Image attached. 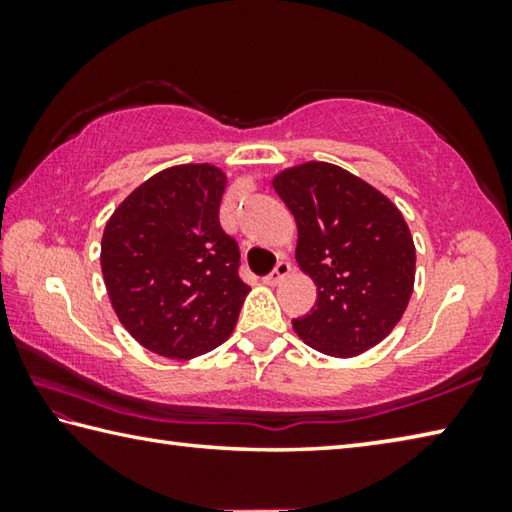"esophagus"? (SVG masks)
<instances>
[{
	"label": "esophagus",
	"mask_w": 512,
	"mask_h": 512,
	"mask_svg": "<svg viewBox=\"0 0 512 512\" xmlns=\"http://www.w3.org/2000/svg\"><path fill=\"white\" fill-rule=\"evenodd\" d=\"M289 273H291V264L289 262H277V266L273 268V271L264 277V282L271 284V287H273V284H280Z\"/></svg>",
	"instance_id": "obj_1"
}]
</instances>
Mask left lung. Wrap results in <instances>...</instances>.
<instances>
[{"label": "left lung", "instance_id": "obj_1", "mask_svg": "<svg viewBox=\"0 0 512 512\" xmlns=\"http://www.w3.org/2000/svg\"><path fill=\"white\" fill-rule=\"evenodd\" d=\"M298 225L296 259L318 287L293 329L329 357H357L400 323L415 280V246L402 212L336 164L305 162L273 178Z\"/></svg>", "mask_w": 512, "mask_h": 512}]
</instances>
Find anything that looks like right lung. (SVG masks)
Returning a JSON list of instances; mask_svg holds the SVG:
<instances>
[{
  "instance_id": "1",
  "label": "right lung",
  "mask_w": 512,
  "mask_h": 512,
  "mask_svg": "<svg viewBox=\"0 0 512 512\" xmlns=\"http://www.w3.org/2000/svg\"><path fill=\"white\" fill-rule=\"evenodd\" d=\"M223 192L219 167L178 164L128 194L103 230L112 309L160 357L194 359L221 345L250 291L237 241L219 223Z\"/></svg>"
}]
</instances>
